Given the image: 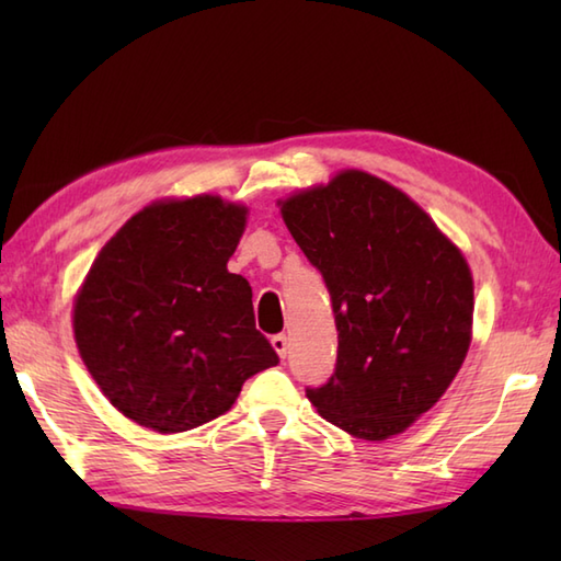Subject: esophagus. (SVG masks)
Instances as JSON below:
<instances>
[{"label":"esophagus","instance_id":"34e87169","mask_svg":"<svg viewBox=\"0 0 561 561\" xmlns=\"http://www.w3.org/2000/svg\"><path fill=\"white\" fill-rule=\"evenodd\" d=\"M272 347H274V352H277V354L282 356V359H284V356L289 354V337H287V335H274V337H272Z\"/></svg>","mask_w":561,"mask_h":561}]
</instances>
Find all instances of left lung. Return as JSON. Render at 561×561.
I'll use <instances>...</instances> for the list:
<instances>
[{"mask_svg":"<svg viewBox=\"0 0 561 561\" xmlns=\"http://www.w3.org/2000/svg\"><path fill=\"white\" fill-rule=\"evenodd\" d=\"M282 219L323 274L337 325L335 371L308 400L356 438L402 434L468 354V262L416 202L364 171L284 199Z\"/></svg>","mask_w":561,"mask_h":561,"instance_id":"obj_1","label":"left lung"}]
</instances>
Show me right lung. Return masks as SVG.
Here are the masks:
<instances>
[{
  "instance_id": "1",
  "label": "right lung",
  "mask_w": 561,
  "mask_h": 561,
  "mask_svg": "<svg viewBox=\"0 0 561 561\" xmlns=\"http://www.w3.org/2000/svg\"><path fill=\"white\" fill-rule=\"evenodd\" d=\"M245 214L214 195L153 202L93 260L75 340L127 420L187 432L229 412L250 376L279 364L255 330L253 289L226 270Z\"/></svg>"
}]
</instances>
